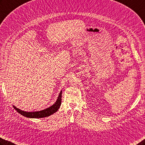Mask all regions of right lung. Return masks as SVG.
Segmentation results:
<instances>
[{
  "instance_id": "obj_1",
  "label": "right lung",
  "mask_w": 145,
  "mask_h": 145,
  "mask_svg": "<svg viewBox=\"0 0 145 145\" xmlns=\"http://www.w3.org/2000/svg\"><path fill=\"white\" fill-rule=\"evenodd\" d=\"M61 95H62V91H61L59 96L57 97V99L55 103L52 105V106H49L47 108L40 110V111H37V112H25L23 111V110H20L19 108H17L16 107L13 105V108L16 110V111L22 115L23 116L28 117V118H44L49 117L50 115L54 114L56 112L58 109L59 108L61 104Z\"/></svg>"
}]
</instances>
